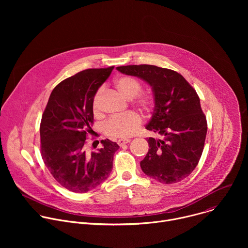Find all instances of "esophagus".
<instances>
[{
    "mask_svg": "<svg viewBox=\"0 0 248 248\" xmlns=\"http://www.w3.org/2000/svg\"><path fill=\"white\" fill-rule=\"evenodd\" d=\"M128 142H130V139H119L118 140V144L120 146H123V145H124V144H126Z\"/></svg>",
    "mask_w": 248,
    "mask_h": 248,
    "instance_id": "esophagus-1",
    "label": "esophagus"
}]
</instances>
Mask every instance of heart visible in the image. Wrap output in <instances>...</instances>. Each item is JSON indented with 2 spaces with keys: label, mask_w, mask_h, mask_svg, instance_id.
<instances>
[{
  "label": "heart",
  "mask_w": 248,
  "mask_h": 248,
  "mask_svg": "<svg viewBox=\"0 0 248 248\" xmlns=\"http://www.w3.org/2000/svg\"><path fill=\"white\" fill-rule=\"evenodd\" d=\"M117 90L126 99H133L141 90V84L130 77H121L115 80ZM102 90H98L93 100V108L96 110ZM138 105L144 110H149L153 106V96L144 94L139 96ZM141 124V118L136 113H127L122 116L113 117L105 124L106 132L115 137H126L134 133Z\"/></svg>",
  "instance_id": "b5f03b06"
}]
</instances>
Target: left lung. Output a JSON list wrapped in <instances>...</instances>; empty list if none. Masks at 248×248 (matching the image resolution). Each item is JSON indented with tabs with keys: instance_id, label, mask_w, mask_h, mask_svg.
Segmentation results:
<instances>
[{
	"instance_id": "left-lung-1",
	"label": "left lung",
	"mask_w": 248,
	"mask_h": 248,
	"mask_svg": "<svg viewBox=\"0 0 248 248\" xmlns=\"http://www.w3.org/2000/svg\"><path fill=\"white\" fill-rule=\"evenodd\" d=\"M117 69L142 79L153 92V114L145 127L160 138H147L149 150L140 162L141 170L162 184L183 181L196 168L207 133L206 117L196 91L171 69L151 64Z\"/></svg>"
}]
</instances>
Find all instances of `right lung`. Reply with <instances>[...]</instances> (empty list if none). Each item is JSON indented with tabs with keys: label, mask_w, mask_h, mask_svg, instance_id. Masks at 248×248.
Returning a JSON list of instances; mask_svg holds the SVG:
<instances>
[{
	"label": "right lung",
	"mask_w": 248,
	"mask_h": 248,
	"mask_svg": "<svg viewBox=\"0 0 248 248\" xmlns=\"http://www.w3.org/2000/svg\"><path fill=\"white\" fill-rule=\"evenodd\" d=\"M114 66L89 68L59 83L52 91L40 124L41 155L54 179L64 188L87 192L108 179L120 146L102 140V148L85 151L92 130L93 100Z\"/></svg>",
	"instance_id": "obj_1"
}]
</instances>
